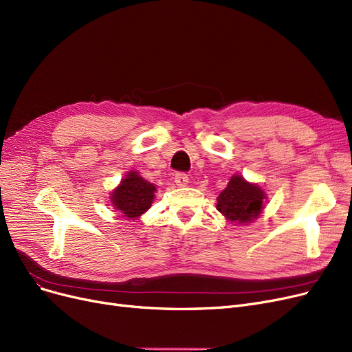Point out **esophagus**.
Wrapping results in <instances>:
<instances>
[{"label":"esophagus","instance_id":"esophagus-1","mask_svg":"<svg viewBox=\"0 0 352 352\" xmlns=\"http://www.w3.org/2000/svg\"><path fill=\"white\" fill-rule=\"evenodd\" d=\"M175 184H176L179 188L188 186V184H189L188 175H185V173H176V176H175Z\"/></svg>","mask_w":352,"mask_h":352}]
</instances>
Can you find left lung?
Returning a JSON list of instances; mask_svg holds the SVG:
<instances>
[{"label": "left lung", "instance_id": "8db88e82", "mask_svg": "<svg viewBox=\"0 0 352 352\" xmlns=\"http://www.w3.org/2000/svg\"><path fill=\"white\" fill-rule=\"evenodd\" d=\"M266 202V193L243 176L233 175L226 189L217 198V210L226 220L236 226H246L261 217Z\"/></svg>", "mask_w": 352, "mask_h": 352}]
</instances>
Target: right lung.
Instances as JSON below:
<instances>
[{
	"instance_id": "right-lung-1",
	"label": "right lung",
	"mask_w": 352,
	"mask_h": 352,
	"mask_svg": "<svg viewBox=\"0 0 352 352\" xmlns=\"http://www.w3.org/2000/svg\"><path fill=\"white\" fill-rule=\"evenodd\" d=\"M155 185L145 180L138 170H131L111 192V204L125 220H135L147 210L155 198Z\"/></svg>"
}]
</instances>
